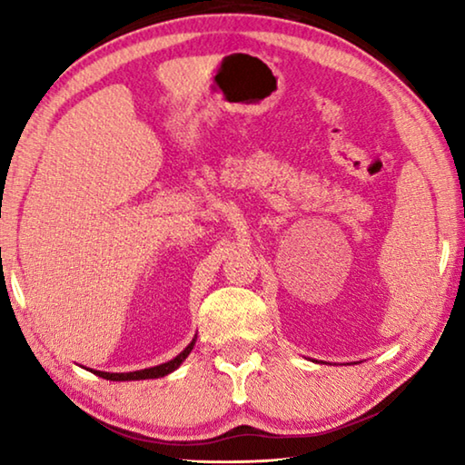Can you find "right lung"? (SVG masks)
<instances>
[{
  "mask_svg": "<svg viewBox=\"0 0 465 465\" xmlns=\"http://www.w3.org/2000/svg\"><path fill=\"white\" fill-rule=\"evenodd\" d=\"M194 346V341L186 346V349L180 352V355L176 359L168 361V363L163 365H157V367H152V369H141V371H133V373H106V371H94L100 377H104V380H110V381H131V380H153V377H163L174 371V369L180 367V363L191 355Z\"/></svg>",
  "mask_w": 465,
  "mask_h": 465,
  "instance_id": "add662e5",
  "label": "right lung"
}]
</instances>
